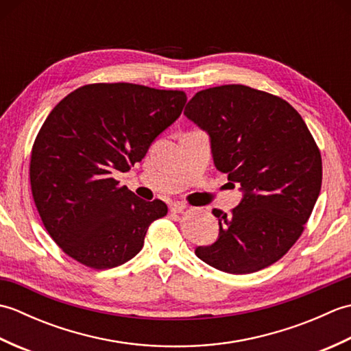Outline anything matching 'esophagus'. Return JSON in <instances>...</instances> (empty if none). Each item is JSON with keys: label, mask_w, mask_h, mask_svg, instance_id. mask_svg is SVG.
I'll use <instances>...</instances> for the list:
<instances>
[{"label": "esophagus", "mask_w": 351, "mask_h": 351, "mask_svg": "<svg viewBox=\"0 0 351 351\" xmlns=\"http://www.w3.org/2000/svg\"><path fill=\"white\" fill-rule=\"evenodd\" d=\"M185 210V204L182 202H171L170 204V211L175 213V214H180Z\"/></svg>", "instance_id": "obj_1"}]
</instances>
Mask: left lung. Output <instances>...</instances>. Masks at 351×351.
Listing matches in <instances>:
<instances>
[{
    "label": "left lung",
    "mask_w": 351,
    "mask_h": 351,
    "mask_svg": "<svg viewBox=\"0 0 351 351\" xmlns=\"http://www.w3.org/2000/svg\"><path fill=\"white\" fill-rule=\"evenodd\" d=\"M184 114L210 134L214 166L244 193L230 215L213 210L220 237L197 258L230 274L274 264L303 234L322 190V154L306 123L285 99L243 84L197 92Z\"/></svg>",
    "instance_id": "left-lung-1"
}]
</instances>
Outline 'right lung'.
<instances>
[{
    "label": "right lung",
    "mask_w": 351,
    "mask_h": 351,
    "mask_svg": "<svg viewBox=\"0 0 351 351\" xmlns=\"http://www.w3.org/2000/svg\"><path fill=\"white\" fill-rule=\"evenodd\" d=\"M185 102L182 90L96 83L52 108L33 143L29 184L45 229L66 255L106 270L141 250L167 205L146 202L113 176L143 160Z\"/></svg>",
    "instance_id": "right-lung-1"
}]
</instances>
